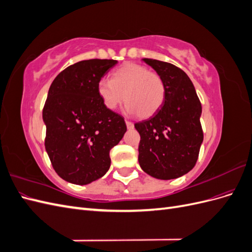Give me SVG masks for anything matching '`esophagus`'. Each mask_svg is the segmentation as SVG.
<instances>
[{
  "label": "esophagus",
  "instance_id": "esophagus-1",
  "mask_svg": "<svg viewBox=\"0 0 252 252\" xmlns=\"http://www.w3.org/2000/svg\"><path fill=\"white\" fill-rule=\"evenodd\" d=\"M126 126H127V128H128V129H133V127H134V125H133L132 122H130V121H127V120H126Z\"/></svg>",
  "mask_w": 252,
  "mask_h": 252
}]
</instances>
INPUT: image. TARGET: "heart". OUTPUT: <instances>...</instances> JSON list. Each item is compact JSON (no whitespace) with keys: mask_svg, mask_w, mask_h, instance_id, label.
<instances>
[{"mask_svg":"<svg viewBox=\"0 0 252 252\" xmlns=\"http://www.w3.org/2000/svg\"><path fill=\"white\" fill-rule=\"evenodd\" d=\"M97 94L104 106L114 110L124 100L128 114L149 117L161 107L166 94L165 83L157 72L147 67L129 63L112 73V79L103 78L97 83Z\"/></svg>","mask_w":252,"mask_h":252,"instance_id":"heart-1","label":"heart"}]
</instances>
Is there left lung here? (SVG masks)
Segmentation results:
<instances>
[{
	"mask_svg": "<svg viewBox=\"0 0 252 252\" xmlns=\"http://www.w3.org/2000/svg\"><path fill=\"white\" fill-rule=\"evenodd\" d=\"M162 77L165 100L152 116L134 127L141 135L139 163L147 174L159 180L182 177L191 170L203 142L202 105L192 82L179 67L143 59Z\"/></svg>",
	"mask_w": 252,
	"mask_h": 252,
	"instance_id": "obj_1",
	"label": "left lung"
}]
</instances>
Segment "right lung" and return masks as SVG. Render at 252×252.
Here are the masks:
<instances>
[{"mask_svg":"<svg viewBox=\"0 0 252 252\" xmlns=\"http://www.w3.org/2000/svg\"><path fill=\"white\" fill-rule=\"evenodd\" d=\"M117 63L80 61L60 72L48 90L45 148L53 169L72 184L102 178L110 167V149L127 130L124 118L106 108L97 94L98 81Z\"/></svg>","mask_w":252,"mask_h":252,"instance_id":"obj_1","label":"right lung"}]
</instances>
